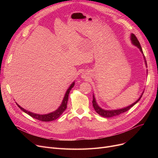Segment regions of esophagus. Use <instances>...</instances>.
I'll list each match as a JSON object with an SVG mask.
<instances>
[{"mask_svg":"<svg viewBox=\"0 0 158 158\" xmlns=\"http://www.w3.org/2000/svg\"><path fill=\"white\" fill-rule=\"evenodd\" d=\"M82 77H84V78H85V77H86V76H85V75H84V74H82Z\"/></svg>","mask_w":158,"mask_h":158,"instance_id":"1","label":"esophagus"}]
</instances>
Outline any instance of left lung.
Here are the masks:
<instances>
[{
  "mask_svg": "<svg viewBox=\"0 0 158 158\" xmlns=\"http://www.w3.org/2000/svg\"><path fill=\"white\" fill-rule=\"evenodd\" d=\"M131 41H132V44H133L134 45H135L136 46H137V47L139 48L140 51L142 52V54H143L142 49V47H141V45H140V44H139V41H138V38H136V36L134 34H132V35H131ZM144 59L145 60V57H144ZM145 64H146V65H147V61H145ZM143 94H142V95L140 96V97L138 98V100H137L135 103H133V104H131V106H128V107H125V108L120 109V110H104L101 109V107L97 105V102H96V101H95V97H94V95H93V101H92V102H93V106H94V107L95 110L96 111V112H97L98 114H100V115L101 116V117H105V118L113 117H114V116L119 115V114H122V113H124V112H126L127 111L129 110L132 106H133L135 104H136L140 100V98H142V95H143Z\"/></svg>",
  "mask_w": 158,
  "mask_h": 158,
  "instance_id": "1",
  "label": "left lung"
}]
</instances>
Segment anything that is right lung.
Listing matches in <instances>:
<instances>
[{"mask_svg": "<svg viewBox=\"0 0 158 158\" xmlns=\"http://www.w3.org/2000/svg\"><path fill=\"white\" fill-rule=\"evenodd\" d=\"M74 82L70 85V86L69 87V88L68 89V90L66 91V94L64 97V98L63 100V102L61 104V106L59 107V108H58L57 110H56L55 111L49 114H35V113H33L31 112H29L26 110L23 109L22 107H21L19 104H16L21 109V110H22L23 112L26 113L27 114H28L29 115H30L31 117L34 118L36 120H40V121H42V122H50V121H52L56 119H57V118H59L60 116L63 114V113L64 111V110L66 109V106H67V102H68V99H69V93L70 92L71 89L74 86Z\"/></svg>", "mask_w": 158, "mask_h": 158, "instance_id": "obj_1", "label": "right lung"}]
</instances>
